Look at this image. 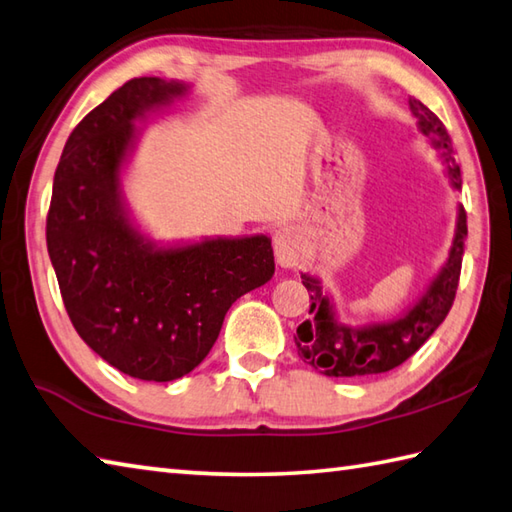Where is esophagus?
<instances>
[{
	"mask_svg": "<svg viewBox=\"0 0 512 512\" xmlns=\"http://www.w3.org/2000/svg\"><path fill=\"white\" fill-rule=\"evenodd\" d=\"M273 248H275V259L282 268H295L299 262V255H302V248H299V235L295 228L282 226L275 230L273 235Z\"/></svg>",
	"mask_w": 512,
	"mask_h": 512,
	"instance_id": "34e87169",
	"label": "esophagus"
}]
</instances>
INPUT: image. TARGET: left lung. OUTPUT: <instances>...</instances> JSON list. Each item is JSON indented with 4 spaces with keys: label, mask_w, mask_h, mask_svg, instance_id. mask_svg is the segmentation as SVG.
I'll use <instances>...</instances> for the list:
<instances>
[{
    "label": "left lung",
    "mask_w": 512,
    "mask_h": 512,
    "mask_svg": "<svg viewBox=\"0 0 512 512\" xmlns=\"http://www.w3.org/2000/svg\"><path fill=\"white\" fill-rule=\"evenodd\" d=\"M408 106L417 119L419 133L430 139V144L437 150H442L439 159H442L450 186L453 190H462V173L455 164L453 142H450L444 124L419 99L410 97ZM466 235L464 206L457 204L455 235L446 262L430 279L422 297L404 310V315L388 319V322L364 326L344 324L337 315L333 295L322 286V279L302 273V284L310 295V317L297 328V353L304 357L306 364L326 377H368L388 373V370L404 364L435 333L453 306Z\"/></svg>",
    "instance_id": "obj_1"
}]
</instances>
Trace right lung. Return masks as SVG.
Segmentation results:
<instances>
[{
    "label": "right lung",
    "instance_id": "add662e5",
    "mask_svg": "<svg viewBox=\"0 0 512 512\" xmlns=\"http://www.w3.org/2000/svg\"><path fill=\"white\" fill-rule=\"evenodd\" d=\"M190 84L137 77L79 122L55 170L46 244L64 306L95 353L144 382H173L204 362L228 308L275 273L270 237L157 242L124 195L137 122Z\"/></svg>",
    "mask_w": 512,
    "mask_h": 512
}]
</instances>
